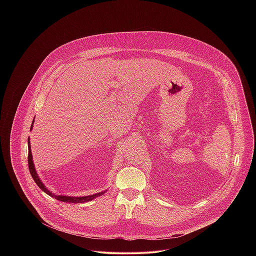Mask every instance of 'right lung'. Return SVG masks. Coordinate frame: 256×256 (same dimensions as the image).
Here are the masks:
<instances>
[{
    "mask_svg": "<svg viewBox=\"0 0 256 256\" xmlns=\"http://www.w3.org/2000/svg\"><path fill=\"white\" fill-rule=\"evenodd\" d=\"M34 120L32 121V127H30V130L32 129V126H34ZM30 139H28V168H30V174L34 178V180L36 182L38 187L44 191L46 194H48L49 196L59 200V201H62V202H66V203H84V202H88V201H92V199L102 195L106 193V191H102V192H100V193H96V194H92V195H88V196H82V197H72V196H64V195H55L53 194L51 191H49L46 186L43 184V182L40 180L39 176H37L36 170V168H34V160H32V148H30Z\"/></svg>",
    "mask_w": 256,
    "mask_h": 256,
    "instance_id": "1",
    "label": "right lung"
}]
</instances>
